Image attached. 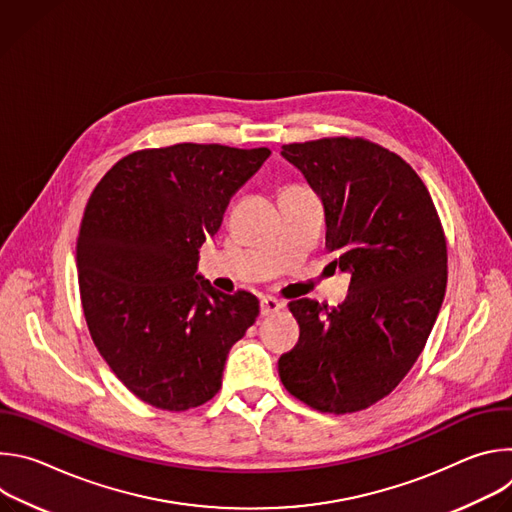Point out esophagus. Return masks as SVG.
Returning a JSON list of instances; mask_svg holds the SVG:
<instances>
[{"label":"esophagus","mask_w":512,"mask_h":512,"mask_svg":"<svg viewBox=\"0 0 512 512\" xmlns=\"http://www.w3.org/2000/svg\"><path fill=\"white\" fill-rule=\"evenodd\" d=\"M283 308V304L271 296H265L261 298V316H271L275 312H279Z\"/></svg>","instance_id":"34e87169"}]
</instances>
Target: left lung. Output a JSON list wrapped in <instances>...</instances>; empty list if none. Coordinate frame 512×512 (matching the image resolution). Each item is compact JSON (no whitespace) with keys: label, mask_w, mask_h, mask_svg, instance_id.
Wrapping results in <instances>:
<instances>
[{"label":"left lung","mask_w":512,"mask_h":512,"mask_svg":"<svg viewBox=\"0 0 512 512\" xmlns=\"http://www.w3.org/2000/svg\"><path fill=\"white\" fill-rule=\"evenodd\" d=\"M318 192L330 267L350 271L338 308L302 298L287 308L300 340L281 354L283 387L322 413H354L387 397L411 371L440 314L448 245L417 172L362 137L281 145Z\"/></svg>","instance_id":"obj_1"}]
</instances>
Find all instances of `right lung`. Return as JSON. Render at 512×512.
<instances>
[{
    "mask_svg": "<svg viewBox=\"0 0 512 512\" xmlns=\"http://www.w3.org/2000/svg\"><path fill=\"white\" fill-rule=\"evenodd\" d=\"M269 154L176 143L121 158L95 186L77 241L81 304L97 350L143 403L210 401L231 346L255 324L259 300L214 289L196 263Z\"/></svg>",
    "mask_w": 512,
    "mask_h": 512,
    "instance_id": "add662e5",
    "label": "right lung"
}]
</instances>
